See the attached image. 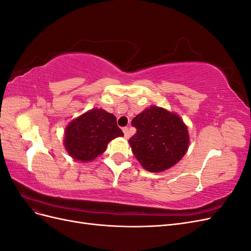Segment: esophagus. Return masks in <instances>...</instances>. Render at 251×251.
Listing matches in <instances>:
<instances>
[{
    "label": "esophagus",
    "instance_id": "1",
    "mask_svg": "<svg viewBox=\"0 0 251 251\" xmlns=\"http://www.w3.org/2000/svg\"><path fill=\"white\" fill-rule=\"evenodd\" d=\"M124 133H125V138L128 139L131 137V134H130V130H128V127H124Z\"/></svg>",
    "mask_w": 251,
    "mask_h": 251
}]
</instances>
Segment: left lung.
Masks as SVG:
<instances>
[{"label": "left lung", "mask_w": 251, "mask_h": 251, "mask_svg": "<svg viewBox=\"0 0 251 251\" xmlns=\"http://www.w3.org/2000/svg\"><path fill=\"white\" fill-rule=\"evenodd\" d=\"M136 134L128 143L149 172L160 173L181 160L189 144L187 126L177 114L151 105L133 120Z\"/></svg>", "instance_id": "obj_1"}]
</instances>
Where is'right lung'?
Segmentation results:
<instances>
[{
	"label": "right lung",
	"mask_w": 251,
	"mask_h": 251,
	"mask_svg": "<svg viewBox=\"0 0 251 251\" xmlns=\"http://www.w3.org/2000/svg\"><path fill=\"white\" fill-rule=\"evenodd\" d=\"M123 136L113 114L102 109H92L67 126L64 144L73 159L88 162L101 155L112 139Z\"/></svg>",
	"instance_id": "obj_1"
}]
</instances>
